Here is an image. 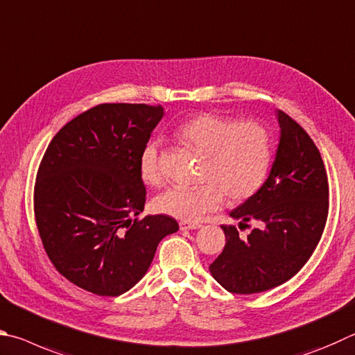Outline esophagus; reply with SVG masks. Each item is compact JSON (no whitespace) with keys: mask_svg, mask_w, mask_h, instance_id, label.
<instances>
[{"mask_svg":"<svg viewBox=\"0 0 355 355\" xmlns=\"http://www.w3.org/2000/svg\"><path fill=\"white\" fill-rule=\"evenodd\" d=\"M202 225L200 223H189V221H181L179 223V227H181V231H193V229H200Z\"/></svg>","mask_w":355,"mask_h":355,"instance_id":"1","label":"esophagus"}]
</instances>
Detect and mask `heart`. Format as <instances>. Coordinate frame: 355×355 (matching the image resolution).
<instances>
[{
  "label": "heart",
  "mask_w": 355,
  "mask_h": 355,
  "mask_svg": "<svg viewBox=\"0 0 355 355\" xmlns=\"http://www.w3.org/2000/svg\"><path fill=\"white\" fill-rule=\"evenodd\" d=\"M178 140L204 154L201 184L171 187L154 200V209L182 221H196L218 209L225 195L241 202L257 193L268 176L272 145L270 132L257 121H237L218 114H198L176 128ZM140 176L148 185L164 181L159 145L148 143L140 155Z\"/></svg>",
  "instance_id": "1"
}]
</instances>
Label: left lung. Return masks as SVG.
Wrapping results in <instances>:
<instances>
[{
	"label": "left lung",
	"mask_w": 355,
	"mask_h": 355,
	"mask_svg": "<svg viewBox=\"0 0 355 355\" xmlns=\"http://www.w3.org/2000/svg\"><path fill=\"white\" fill-rule=\"evenodd\" d=\"M281 140L270 176L257 193L234 209L241 226L256 227L240 237L221 226L226 246L210 272L231 293L251 295L287 282L312 256L329 212V184L318 148L293 118L279 110Z\"/></svg>",
	"instance_id": "8db88e82"
}]
</instances>
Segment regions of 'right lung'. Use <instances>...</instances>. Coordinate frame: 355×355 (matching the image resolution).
<instances>
[{"label":"right lung","mask_w":355,"mask_h":355,"mask_svg":"<svg viewBox=\"0 0 355 355\" xmlns=\"http://www.w3.org/2000/svg\"><path fill=\"white\" fill-rule=\"evenodd\" d=\"M162 116V105H95L53 137L40 162L34 215L43 248L62 276L93 295L132 288L160 240L179 229L166 215L139 218L140 155Z\"/></svg>","instance_id":"obj_1"}]
</instances>
